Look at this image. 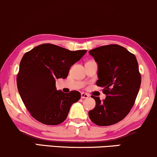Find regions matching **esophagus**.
I'll list each match as a JSON object with an SVG mask.
<instances>
[{"mask_svg":"<svg viewBox=\"0 0 157 157\" xmlns=\"http://www.w3.org/2000/svg\"><path fill=\"white\" fill-rule=\"evenodd\" d=\"M81 97H82V98H87L90 97V95L89 94L82 93V94H81Z\"/></svg>","mask_w":157,"mask_h":157,"instance_id":"1","label":"esophagus"}]
</instances>
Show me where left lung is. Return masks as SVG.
Here are the masks:
<instances>
[{
	"mask_svg": "<svg viewBox=\"0 0 157 157\" xmlns=\"http://www.w3.org/2000/svg\"><path fill=\"white\" fill-rule=\"evenodd\" d=\"M89 53L98 64L96 85L104 88L106 98L92 96L95 106L88 115L98 126H111L122 121L135 102L141 84L137 59L118 45L101 46Z\"/></svg>",
	"mask_w": 157,
	"mask_h": 157,
	"instance_id": "1",
	"label": "left lung"
}]
</instances>
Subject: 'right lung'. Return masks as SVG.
Listing matches in <instances>:
<instances>
[{
  "instance_id": "add662e5",
  "label": "right lung",
  "mask_w": 157,
  "mask_h": 157,
  "mask_svg": "<svg viewBox=\"0 0 157 157\" xmlns=\"http://www.w3.org/2000/svg\"><path fill=\"white\" fill-rule=\"evenodd\" d=\"M86 53L71 51L53 44H42L25 53L20 63L17 85L31 115L45 125H58L67 118L78 91L56 90V79L67 78L70 67Z\"/></svg>"
}]
</instances>
